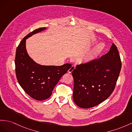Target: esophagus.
<instances>
[{"mask_svg":"<svg viewBox=\"0 0 132 132\" xmlns=\"http://www.w3.org/2000/svg\"><path fill=\"white\" fill-rule=\"evenodd\" d=\"M75 69V66H73V65H72L71 67H70V68L69 69V70H68V73H71L73 70H74V69Z\"/></svg>","mask_w":132,"mask_h":132,"instance_id":"obj_1","label":"esophagus"}]
</instances>
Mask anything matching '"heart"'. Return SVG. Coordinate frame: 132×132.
I'll list each match as a JSON object with an SVG mask.
<instances>
[{"instance_id": "b5f03b06", "label": "heart", "mask_w": 132, "mask_h": 132, "mask_svg": "<svg viewBox=\"0 0 132 132\" xmlns=\"http://www.w3.org/2000/svg\"><path fill=\"white\" fill-rule=\"evenodd\" d=\"M105 47V44L102 43H99L96 45L91 52L87 55H85L82 57V61L83 63H89L94 59L95 57H97L99 55L100 53L102 52V50H104Z\"/></svg>"}]
</instances>
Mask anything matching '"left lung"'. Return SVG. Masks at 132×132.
Listing matches in <instances>:
<instances>
[{
	"label": "left lung",
	"instance_id": "obj_1",
	"mask_svg": "<svg viewBox=\"0 0 132 132\" xmlns=\"http://www.w3.org/2000/svg\"><path fill=\"white\" fill-rule=\"evenodd\" d=\"M121 68L120 55L114 43L100 59L77 65L72 72L75 104L87 109L106 100L114 91Z\"/></svg>",
	"mask_w": 132,
	"mask_h": 132
}]
</instances>
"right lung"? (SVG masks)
<instances>
[{"mask_svg":"<svg viewBox=\"0 0 132 132\" xmlns=\"http://www.w3.org/2000/svg\"><path fill=\"white\" fill-rule=\"evenodd\" d=\"M46 29L39 28L26 36L19 44L15 53V73L19 84L30 97L38 101L51 96L61 77L72 67L69 63L61 66L42 65L28 55L26 47V39Z\"/></svg>","mask_w":132,"mask_h":132,"instance_id":"obj_1","label":"right lung"}]
</instances>
